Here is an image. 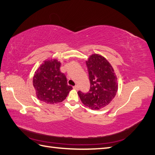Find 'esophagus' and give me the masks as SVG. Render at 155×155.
<instances>
[{"instance_id": "obj_1", "label": "esophagus", "mask_w": 155, "mask_h": 155, "mask_svg": "<svg viewBox=\"0 0 155 155\" xmlns=\"http://www.w3.org/2000/svg\"><path fill=\"white\" fill-rule=\"evenodd\" d=\"M73 88H74V89H75V90H78V85H75V86L73 87Z\"/></svg>"}]
</instances>
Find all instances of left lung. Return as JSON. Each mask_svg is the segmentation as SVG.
<instances>
[{"label":"left lung","instance_id":"obj_1","mask_svg":"<svg viewBox=\"0 0 155 155\" xmlns=\"http://www.w3.org/2000/svg\"><path fill=\"white\" fill-rule=\"evenodd\" d=\"M91 84L89 91L78 92L85 106L99 110L110 103L118 90L117 77L114 69L103 56L93 54L86 61Z\"/></svg>","mask_w":155,"mask_h":155}]
</instances>
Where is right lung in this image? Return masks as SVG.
Wrapping results in <instances>:
<instances>
[{
    "instance_id": "add662e5",
    "label": "right lung",
    "mask_w": 155,
    "mask_h": 155,
    "mask_svg": "<svg viewBox=\"0 0 155 155\" xmlns=\"http://www.w3.org/2000/svg\"><path fill=\"white\" fill-rule=\"evenodd\" d=\"M60 67L61 62L56 59L47 60L35 72L33 86L40 101L48 104L61 103L72 89Z\"/></svg>"
}]
</instances>
